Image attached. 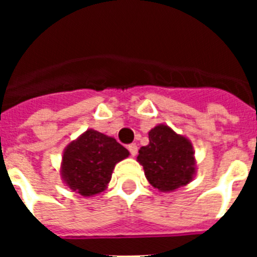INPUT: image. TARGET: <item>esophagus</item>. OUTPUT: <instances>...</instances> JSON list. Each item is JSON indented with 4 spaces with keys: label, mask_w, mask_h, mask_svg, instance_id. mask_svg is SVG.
<instances>
[{
    "label": "esophagus",
    "mask_w": 257,
    "mask_h": 257,
    "mask_svg": "<svg viewBox=\"0 0 257 257\" xmlns=\"http://www.w3.org/2000/svg\"><path fill=\"white\" fill-rule=\"evenodd\" d=\"M128 151H130L131 156L135 157L136 154H138V145H136V144H130V145H128Z\"/></svg>",
    "instance_id": "34e87169"
}]
</instances>
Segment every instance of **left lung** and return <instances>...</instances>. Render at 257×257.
Returning a JSON list of instances; mask_svg holds the SVG:
<instances>
[{
	"label": "left lung",
	"instance_id": "obj_1",
	"mask_svg": "<svg viewBox=\"0 0 257 257\" xmlns=\"http://www.w3.org/2000/svg\"><path fill=\"white\" fill-rule=\"evenodd\" d=\"M136 161L143 166L148 183L160 192L185 187L197 172L192 142L165 123L149 131V144L140 148Z\"/></svg>",
	"mask_w": 257,
	"mask_h": 257
}]
</instances>
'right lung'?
Masks as SVG:
<instances>
[{"label": "right lung", "mask_w": 257, "mask_h": 257, "mask_svg": "<svg viewBox=\"0 0 257 257\" xmlns=\"http://www.w3.org/2000/svg\"><path fill=\"white\" fill-rule=\"evenodd\" d=\"M130 152L112 136L87 128L63 152L60 176L72 192L82 197L100 194L108 188L113 170Z\"/></svg>", "instance_id": "1"}]
</instances>
